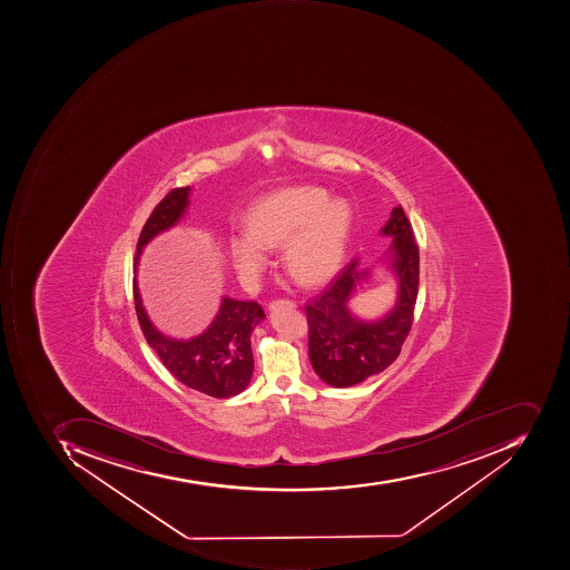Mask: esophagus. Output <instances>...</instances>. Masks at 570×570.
<instances>
[{
	"instance_id": "esophagus-1",
	"label": "esophagus",
	"mask_w": 570,
	"mask_h": 570,
	"mask_svg": "<svg viewBox=\"0 0 570 570\" xmlns=\"http://www.w3.org/2000/svg\"><path fill=\"white\" fill-rule=\"evenodd\" d=\"M281 308H296V303L291 302V299H277V302H272L271 305H268L271 312H276V309Z\"/></svg>"
}]
</instances>
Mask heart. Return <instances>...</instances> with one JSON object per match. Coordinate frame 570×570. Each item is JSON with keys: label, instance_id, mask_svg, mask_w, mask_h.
<instances>
[{"label": "heart", "instance_id": "b5f03b06", "mask_svg": "<svg viewBox=\"0 0 570 570\" xmlns=\"http://www.w3.org/2000/svg\"><path fill=\"white\" fill-rule=\"evenodd\" d=\"M246 235L227 239V257L246 286L268 265L265 252L283 246V267L299 286L331 279L343 264L353 213L343 198L318 186H291L255 202L245 217Z\"/></svg>", "mask_w": 570, "mask_h": 570}]
</instances>
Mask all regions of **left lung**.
Masks as SVG:
<instances>
[{
  "label": "left lung",
  "mask_w": 570,
  "mask_h": 570,
  "mask_svg": "<svg viewBox=\"0 0 570 570\" xmlns=\"http://www.w3.org/2000/svg\"><path fill=\"white\" fill-rule=\"evenodd\" d=\"M380 233L392 236L387 264L397 277V302L379 321H361L347 308L357 284L370 276L353 258L332 283L306 303L308 356L316 375L332 387L360 384L384 372L401 353L413 325L420 284V252L401 205L392 209Z\"/></svg>",
  "instance_id": "8db88e82"
}]
</instances>
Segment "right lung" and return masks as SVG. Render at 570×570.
<instances>
[{
	"label": "right lung",
	"instance_id": "right-lung-1",
	"mask_svg": "<svg viewBox=\"0 0 570 570\" xmlns=\"http://www.w3.org/2000/svg\"><path fill=\"white\" fill-rule=\"evenodd\" d=\"M190 186L169 191L147 219L141 229L135 255L134 298L138 324L146 335L147 344L156 351L163 365L186 387L216 399L233 397L245 391L254 375L252 332L265 318L257 302H238L224 296L213 324L200 335L191 338H175L154 327L141 305L138 291L137 268L141 249L150 239L178 224L188 209Z\"/></svg>",
	"mask_w": 570,
	"mask_h": 570
}]
</instances>
